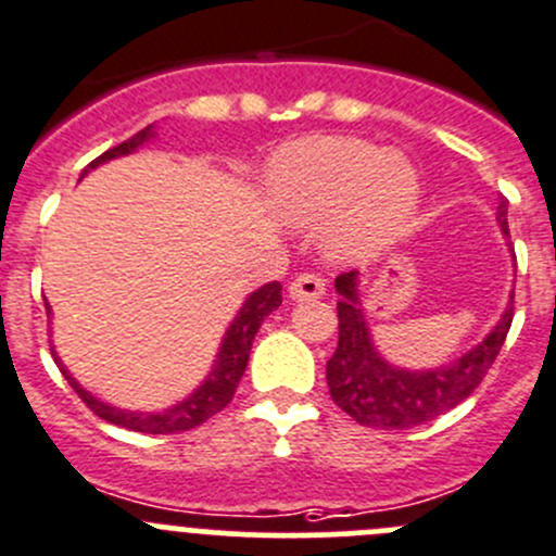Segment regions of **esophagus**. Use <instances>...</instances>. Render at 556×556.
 Returning <instances> with one entry per match:
<instances>
[{
  "label": "esophagus",
  "mask_w": 556,
  "mask_h": 556,
  "mask_svg": "<svg viewBox=\"0 0 556 556\" xmlns=\"http://www.w3.org/2000/svg\"><path fill=\"white\" fill-rule=\"evenodd\" d=\"M288 293L293 301H315L326 295V282L320 277H315V274H301V277H295L290 282Z\"/></svg>",
  "instance_id": "34e87169"
}]
</instances>
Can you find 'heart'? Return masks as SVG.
<instances>
[{
	"label": "heart",
	"instance_id": "b5f03b06",
	"mask_svg": "<svg viewBox=\"0 0 556 556\" xmlns=\"http://www.w3.org/2000/svg\"><path fill=\"white\" fill-rule=\"evenodd\" d=\"M266 195L290 225L331 214L328 250L342 261H364L402 239L421 203V176L399 152L350 135H315L274 154Z\"/></svg>",
	"mask_w": 556,
	"mask_h": 556
}]
</instances>
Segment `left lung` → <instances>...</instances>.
Returning a JSON list of instances; mask_svg holds the SVG:
<instances>
[{"mask_svg": "<svg viewBox=\"0 0 556 556\" xmlns=\"http://www.w3.org/2000/svg\"><path fill=\"white\" fill-rule=\"evenodd\" d=\"M497 225L508 236V201L500 198ZM510 244V241H508ZM516 263V255H514ZM337 312H339V344L337 353L326 364V380L337 407L371 429H413L434 421L465 402L489 366L497 358L514 320V293L497 326L459 358L432 369H404L388 361L377 350L371 328L366 323L364 301H361L358 271L342 274L337 279Z\"/></svg>", "mask_w": 556, "mask_h": 556, "instance_id": "left-lung-1", "label": "left lung"}]
</instances>
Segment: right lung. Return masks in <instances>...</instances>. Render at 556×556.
I'll return each mask as SVG.
<instances>
[{"mask_svg": "<svg viewBox=\"0 0 556 556\" xmlns=\"http://www.w3.org/2000/svg\"><path fill=\"white\" fill-rule=\"evenodd\" d=\"M154 138H157V124H149V127H143L141 132H135L129 141L118 143L116 149H111V152L97 157L91 165H86V168L80 170V179H86L91 170L111 163V160L135 154L138 149L147 147L149 141H154ZM42 301H46V295H42ZM279 304H282V285L279 282H266L257 290H252V293L244 299V304H241V309L236 312L233 320H230V326L225 328L223 342H219L217 355H214L212 369H208V375L203 377L201 386H198L195 391L187 393L181 402L170 404V407H163V409H149V413H143V409L113 407V404L102 402L100 396L86 391V388L75 380L73 371H70L67 366H64V361L56 355V350L51 348V353H53V361H56L59 371L64 375V380L73 386V391L84 399L86 407H89L91 413L100 415L102 421L116 424V427L132 429V432H143V434L187 432V429L201 427V424L208 421L214 413L228 407L230 399H233L236 393V386H239L241 375H244L247 369V361H250V350H252V342H255V333L261 331L263 320H266ZM46 315L48 320H51L53 309L48 301H46Z\"/></svg>", "mask_w": 556, "mask_h": 556, "instance_id": "1", "label": "right lung"}]
</instances>
